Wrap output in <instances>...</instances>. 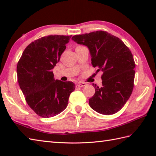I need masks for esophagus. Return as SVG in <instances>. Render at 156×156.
Instances as JSON below:
<instances>
[{"label":"esophagus","mask_w":156,"mask_h":156,"mask_svg":"<svg viewBox=\"0 0 156 156\" xmlns=\"http://www.w3.org/2000/svg\"><path fill=\"white\" fill-rule=\"evenodd\" d=\"M85 85H86V83H79L78 84H76V87H84Z\"/></svg>","instance_id":"34e87169"}]
</instances>
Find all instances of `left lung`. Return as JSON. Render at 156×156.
<instances>
[{
  "mask_svg": "<svg viewBox=\"0 0 156 156\" xmlns=\"http://www.w3.org/2000/svg\"><path fill=\"white\" fill-rule=\"evenodd\" d=\"M72 40L88 47L91 64L102 71V86L93 84L95 94L89 100L96 112L112 115L122 109L131 96L135 77V62L125 44L104 31L76 35Z\"/></svg>",
  "mask_w": 156,
  "mask_h": 156,
  "instance_id": "8db88e82",
  "label": "left lung"
}]
</instances>
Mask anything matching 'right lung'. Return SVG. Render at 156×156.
I'll use <instances>...</instances> for the list:
<instances>
[{"instance_id": "obj_1", "label": "right lung", "mask_w": 156, "mask_h": 156, "mask_svg": "<svg viewBox=\"0 0 156 156\" xmlns=\"http://www.w3.org/2000/svg\"><path fill=\"white\" fill-rule=\"evenodd\" d=\"M71 37H42L26 47L18 62L20 88L29 106L41 117H53L64 111L75 89L73 82L55 80L52 71Z\"/></svg>"}]
</instances>
